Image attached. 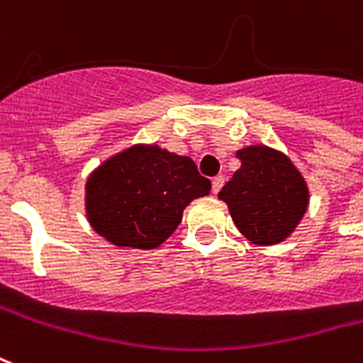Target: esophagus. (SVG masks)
<instances>
[{"instance_id":"1","label":"esophagus","mask_w":363,"mask_h":363,"mask_svg":"<svg viewBox=\"0 0 363 363\" xmlns=\"http://www.w3.org/2000/svg\"><path fill=\"white\" fill-rule=\"evenodd\" d=\"M223 184H225V179H223L221 174H219V177H216V179L211 181V192H213V194H217V192L221 190Z\"/></svg>"}]
</instances>
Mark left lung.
<instances>
[{"instance_id":"8db88e82","label":"left lung","mask_w":363,"mask_h":363,"mask_svg":"<svg viewBox=\"0 0 363 363\" xmlns=\"http://www.w3.org/2000/svg\"><path fill=\"white\" fill-rule=\"evenodd\" d=\"M240 169L219 192L248 240L262 246L291 235L308 208V186L291 160L267 146L236 152Z\"/></svg>"}]
</instances>
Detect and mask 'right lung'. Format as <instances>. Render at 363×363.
Returning <instances> with one entry per match:
<instances>
[{"label": "right lung", "instance_id": "obj_1", "mask_svg": "<svg viewBox=\"0 0 363 363\" xmlns=\"http://www.w3.org/2000/svg\"><path fill=\"white\" fill-rule=\"evenodd\" d=\"M209 190L211 182L190 157L133 146L90 174L86 209L94 230L109 242L150 250L173 235L182 209Z\"/></svg>", "mask_w": 363, "mask_h": 363}]
</instances>
